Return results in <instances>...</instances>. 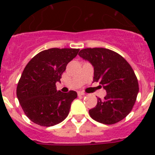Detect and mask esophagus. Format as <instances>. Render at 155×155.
Masks as SVG:
<instances>
[{
	"label": "esophagus",
	"mask_w": 155,
	"mask_h": 155,
	"mask_svg": "<svg viewBox=\"0 0 155 155\" xmlns=\"http://www.w3.org/2000/svg\"><path fill=\"white\" fill-rule=\"evenodd\" d=\"M78 96H84V95H85V93L83 92V91H78Z\"/></svg>",
	"instance_id": "obj_1"
}]
</instances>
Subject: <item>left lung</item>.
<instances>
[{
	"mask_svg": "<svg viewBox=\"0 0 155 155\" xmlns=\"http://www.w3.org/2000/svg\"><path fill=\"white\" fill-rule=\"evenodd\" d=\"M94 68L93 82H99L106 91L104 100L89 110L93 120L104 124H114L130 113L139 91L137 78L124 57L105 48H87L78 53Z\"/></svg>",
	"mask_w": 155,
	"mask_h": 155,
	"instance_id": "8db88e82",
	"label": "left lung"
}]
</instances>
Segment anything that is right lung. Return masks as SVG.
I'll list each match as a JSON object with an SVG mask.
<instances>
[{
	"label": "right lung",
	"instance_id": "obj_1",
	"mask_svg": "<svg viewBox=\"0 0 155 155\" xmlns=\"http://www.w3.org/2000/svg\"><path fill=\"white\" fill-rule=\"evenodd\" d=\"M79 49L52 48L35 56L25 68L17 86V97L25 114L31 121L52 127L69 114L71 102L77 98L74 91H57L56 83L68 63L78 55Z\"/></svg>",
	"mask_w": 155,
	"mask_h": 155
}]
</instances>
